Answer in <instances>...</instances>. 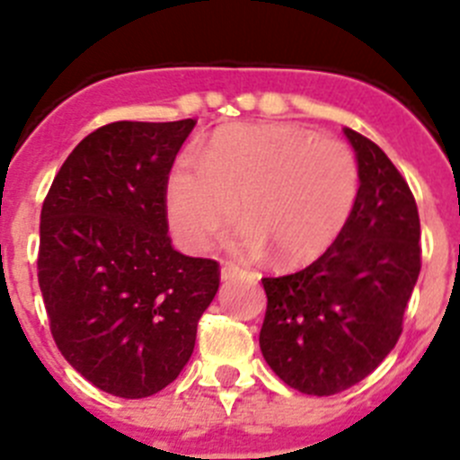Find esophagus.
Listing matches in <instances>:
<instances>
[{"instance_id":"obj_1","label":"esophagus","mask_w":460,"mask_h":460,"mask_svg":"<svg viewBox=\"0 0 460 460\" xmlns=\"http://www.w3.org/2000/svg\"><path fill=\"white\" fill-rule=\"evenodd\" d=\"M240 272H243V270H240L238 266H234V263H225V266H222V270H220V277H222V281H231V279H235Z\"/></svg>"}]
</instances>
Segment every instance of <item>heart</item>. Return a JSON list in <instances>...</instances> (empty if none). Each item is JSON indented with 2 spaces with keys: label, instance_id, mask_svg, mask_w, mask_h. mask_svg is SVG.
Masks as SVG:
<instances>
[{
  "label": "heart",
  "instance_id": "1",
  "mask_svg": "<svg viewBox=\"0 0 460 460\" xmlns=\"http://www.w3.org/2000/svg\"><path fill=\"white\" fill-rule=\"evenodd\" d=\"M358 197V163L339 139L288 123L240 126L215 135L204 167L181 163L169 173L167 213L188 250L213 245L234 225L243 256L268 250L284 266H302L332 245Z\"/></svg>",
  "mask_w": 460,
  "mask_h": 460
}]
</instances>
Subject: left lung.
<instances>
[{
	"label": "left lung",
	"mask_w": 460,
	"mask_h": 460,
	"mask_svg": "<svg viewBox=\"0 0 460 460\" xmlns=\"http://www.w3.org/2000/svg\"><path fill=\"white\" fill-rule=\"evenodd\" d=\"M359 188L341 234L312 266L263 277V359L288 387L330 396L383 362L403 330L421 268L420 213L383 148L343 128Z\"/></svg>",
	"instance_id": "1"
}]
</instances>
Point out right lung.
Segmentation results:
<instances>
[{
	"label": "right lung",
	"mask_w": 460,
	"mask_h": 460,
	"mask_svg": "<svg viewBox=\"0 0 460 460\" xmlns=\"http://www.w3.org/2000/svg\"><path fill=\"white\" fill-rule=\"evenodd\" d=\"M194 119L117 121L73 148L40 210L39 284L68 364L144 399L179 378L220 266L172 247L167 181Z\"/></svg>",
	"instance_id": "add662e5"
}]
</instances>
